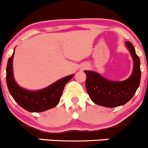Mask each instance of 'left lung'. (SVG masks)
<instances>
[{
    "mask_svg": "<svg viewBox=\"0 0 148 148\" xmlns=\"http://www.w3.org/2000/svg\"><path fill=\"white\" fill-rule=\"evenodd\" d=\"M125 46L134 61L133 71L128 79L123 81H112L96 71H84L87 76V92L96 104L108 108L124 105L132 99L139 88L141 79L140 60L132 43L125 41Z\"/></svg>",
    "mask_w": 148,
    "mask_h": 148,
    "instance_id": "obj_1",
    "label": "left lung"
}]
</instances>
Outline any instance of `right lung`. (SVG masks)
I'll return each instance as SVG.
<instances>
[{"label":"right lung","instance_id":"add662e5","mask_svg":"<svg viewBox=\"0 0 148 148\" xmlns=\"http://www.w3.org/2000/svg\"><path fill=\"white\" fill-rule=\"evenodd\" d=\"M13 54L6 66V83L9 93L21 107L30 112H41L54 108L60 101L65 85L74 77L71 74L60 79L52 85L39 90H29L16 83L13 72Z\"/></svg>","mask_w":148,"mask_h":148}]
</instances>
